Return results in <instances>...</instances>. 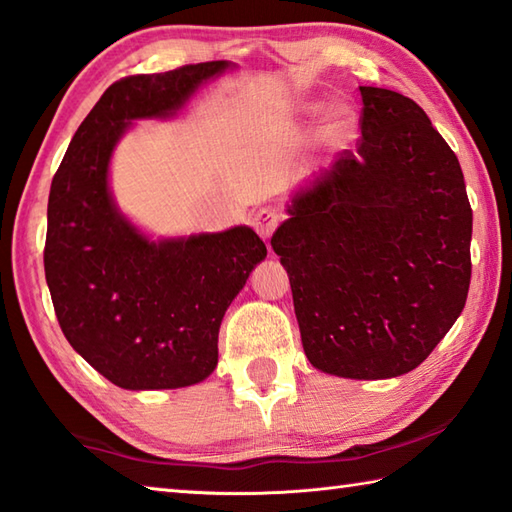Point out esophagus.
I'll return each mask as SVG.
<instances>
[{
	"label": "esophagus",
	"instance_id": "1",
	"mask_svg": "<svg viewBox=\"0 0 512 512\" xmlns=\"http://www.w3.org/2000/svg\"><path fill=\"white\" fill-rule=\"evenodd\" d=\"M253 228L257 230V235L262 239H268L275 232V228L280 226V212H277L275 208L266 206V208H259L255 215H253Z\"/></svg>",
	"mask_w": 512,
	"mask_h": 512
}]
</instances>
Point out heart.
<instances>
[{
  "label": "heart",
  "instance_id": "b5f03b06",
  "mask_svg": "<svg viewBox=\"0 0 512 512\" xmlns=\"http://www.w3.org/2000/svg\"><path fill=\"white\" fill-rule=\"evenodd\" d=\"M338 123H342V120H338Z\"/></svg>",
  "mask_w": 512,
  "mask_h": 512
}]
</instances>
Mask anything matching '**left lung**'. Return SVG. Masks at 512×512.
Returning <instances> with one entry per match:
<instances>
[{
  "mask_svg": "<svg viewBox=\"0 0 512 512\" xmlns=\"http://www.w3.org/2000/svg\"><path fill=\"white\" fill-rule=\"evenodd\" d=\"M360 96L356 150L295 194L271 246L311 365L376 380L416 369L461 315L472 208L425 111L389 89Z\"/></svg>",
  "mask_w": 512,
  "mask_h": 512,
  "instance_id": "1",
  "label": "left lung"
}]
</instances>
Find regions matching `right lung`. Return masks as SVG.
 I'll return each mask as SVG.
<instances>
[{"label":"right lung","instance_id":"add662e5","mask_svg":"<svg viewBox=\"0 0 512 512\" xmlns=\"http://www.w3.org/2000/svg\"><path fill=\"white\" fill-rule=\"evenodd\" d=\"M228 62L185 64L111 85L73 134L53 176L44 273L69 345L123 389H174L208 378L224 313L266 257L246 226L147 241L116 210L107 165L134 118L170 116Z\"/></svg>","mask_w":512,"mask_h":512}]
</instances>
